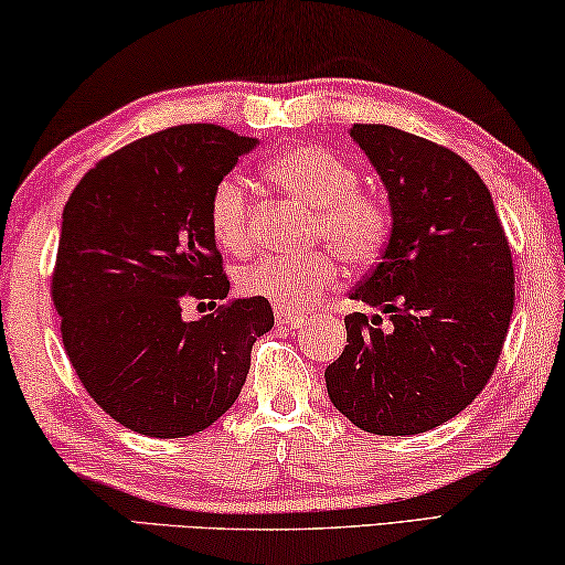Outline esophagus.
I'll return each mask as SVG.
<instances>
[{"instance_id": "obj_1", "label": "esophagus", "mask_w": 565, "mask_h": 565, "mask_svg": "<svg viewBox=\"0 0 565 565\" xmlns=\"http://www.w3.org/2000/svg\"><path fill=\"white\" fill-rule=\"evenodd\" d=\"M275 322H277V328H280V330H295V328L302 326L305 318L302 316H292V312H285V310H277L275 312Z\"/></svg>"}]
</instances>
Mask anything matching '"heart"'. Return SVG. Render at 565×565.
<instances>
[{"mask_svg":"<svg viewBox=\"0 0 565 565\" xmlns=\"http://www.w3.org/2000/svg\"><path fill=\"white\" fill-rule=\"evenodd\" d=\"M263 172L275 188L316 210L312 233L328 237L348 265L367 267L381 257L391 215L375 195L358 190V172L343 157L322 145H298L275 154ZM207 225L225 253L239 255L249 247V190L235 174L212 188ZM337 254L322 247L298 257H260L239 273L237 288L280 310H305L338 280Z\"/></svg>","mask_w":565,"mask_h":565,"instance_id":"obj_1","label":"heart"}]
</instances>
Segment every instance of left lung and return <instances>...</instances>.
Masks as SVG:
<instances>
[{"label":"left lung","mask_w":565,"mask_h":565,"mask_svg":"<svg viewBox=\"0 0 565 565\" xmlns=\"http://www.w3.org/2000/svg\"><path fill=\"white\" fill-rule=\"evenodd\" d=\"M391 202V237L350 300L388 316L345 318L328 395L358 428L415 436L476 401L513 316L511 247L478 172L418 135L353 125Z\"/></svg>","instance_id":"obj_1"}]
</instances>
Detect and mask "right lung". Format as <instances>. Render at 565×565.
<instances>
[{"instance_id":"add662e5","label":"right lung","mask_w":565,"mask_h":565,"mask_svg":"<svg viewBox=\"0 0 565 565\" xmlns=\"http://www.w3.org/2000/svg\"><path fill=\"white\" fill-rule=\"evenodd\" d=\"M260 145L217 125H178L92 168L62 212L52 300L62 343L102 411L150 438L210 428L243 391L249 350L273 328L267 300L200 320L184 300H225L210 192Z\"/></svg>"}]
</instances>
